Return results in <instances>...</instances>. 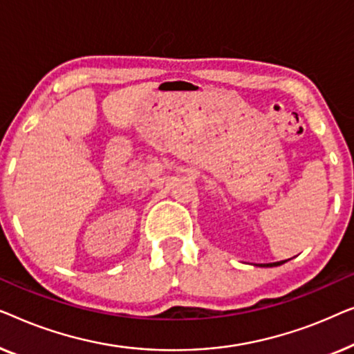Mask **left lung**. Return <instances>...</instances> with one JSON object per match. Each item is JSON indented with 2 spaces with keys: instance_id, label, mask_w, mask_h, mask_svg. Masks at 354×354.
<instances>
[{
  "instance_id": "8db88e82",
  "label": "left lung",
  "mask_w": 354,
  "mask_h": 354,
  "mask_svg": "<svg viewBox=\"0 0 354 354\" xmlns=\"http://www.w3.org/2000/svg\"><path fill=\"white\" fill-rule=\"evenodd\" d=\"M282 263H286V261H277V263H268V265H258V266H279V265H282Z\"/></svg>"
}]
</instances>
